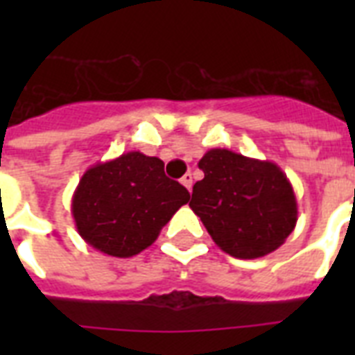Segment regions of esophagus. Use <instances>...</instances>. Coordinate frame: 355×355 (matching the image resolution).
Instances as JSON below:
<instances>
[{
    "mask_svg": "<svg viewBox=\"0 0 355 355\" xmlns=\"http://www.w3.org/2000/svg\"><path fill=\"white\" fill-rule=\"evenodd\" d=\"M180 182L188 188V191H191V186H193V177H191V173H186V175L180 178Z\"/></svg>",
    "mask_w": 355,
    "mask_h": 355,
    "instance_id": "esophagus-1",
    "label": "esophagus"
}]
</instances>
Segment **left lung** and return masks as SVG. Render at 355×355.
I'll return each instance as SVG.
<instances>
[{
  "instance_id": "1",
  "label": "left lung",
  "mask_w": 355,
  "mask_h": 355,
  "mask_svg": "<svg viewBox=\"0 0 355 355\" xmlns=\"http://www.w3.org/2000/svg\"><path fill=\"white\" fill-rule=\"evenodd\" d=\"M199 169L205 178L195 182L189 208L221 250L234 258H261L295 230L297 197L275 162L210 149Z\"/></svg>"
}]
</instances>
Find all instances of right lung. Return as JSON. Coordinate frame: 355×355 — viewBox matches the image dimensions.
Masks as SVG:
<instances>
[{
    "label": "right lung",
    "instance_id": "add662e5",
    "mask_svg": "<svg viewBox=\"0 0 355 355\" xmlns=\"http://www.w3.org/2000/svg\"><path fill=\"white\" fill-rule=\"evenodd\" d=\"M188 200V189L166 177L160 158L130 150L86 169L71 199V216L90 247L130 258L150 247Z\"/></svg>",
    "mask_w": 355,
    "mask_h": 355
}]
</instances>
